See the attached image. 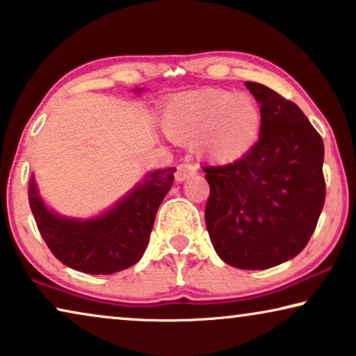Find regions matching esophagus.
<instances>
[{"label": "esophagus", "instance_id": "1", "mask_svg": "<svg viewBox=\"0 0 356 356\" xmlns=\"http://www.w3.org/2000/svg\"><path fill=\"white\" fill-rule=\"evenodd\" d=\"M196 174H198V164L193 161L180 163L177 166V171H176V179L179 180V182H184V180L193 177V176H196Z\"/></svg>", "mask_w": 356, "mask_h": 356}]
</instances>
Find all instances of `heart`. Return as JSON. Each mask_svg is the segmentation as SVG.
<instances>
[{
	"label": "heart",
	"instance_id": "b5f03b06",
	"mask_svg": "<svg viewBox=\"0 0 356 356\" xmlns=\"http://www.w3.org/2000/svg\"><path fill=\"white\" fill-rule=\"evenodd\" d=\"M261 124V108L251 95L220 89L180 94L169 100L163 115L171 139H200L201 150L216 161L238 160L251 150Z\"/></svg>",
	"mask_w": 356,
	"mask_h": 356
}]
</instances>
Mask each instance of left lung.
Segmentation results:
<instances>
[{"mask_svg":"<svg viewBox=\"0 0 356 356\" xmlns=\"http://www.w3.org/2000/svg\"><path fill=\"white\" fill-rule=\"evenodd\" d=\"M261 104L259 140L229 164L203 166L204 219L217 256L241 270H264L307 246L325 206L321 136L294 102L246 81Z\"/></svg>","mask_w":356,"mask_h":356,"instance_id":"left-lung-1","label":"left lung"}]
</instances>
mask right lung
Wrapping results in <instances>:
<instances>
[{
	"label": "right lung",
	"instance_id": "obj_1",
	"mask_svg": "<svg viewBox=\"0 0 356 356\" xmlns=\"http://www.w3.org/2000/svg\"><path fill=\"white\" fill-rule=\"evenodd\" d=\"M176 168L155 171L107 214L92 220L63 219L46 209L30 180L29 200L42 240L59 261L79 272L110 275L140 261L156 211L171 190Z\"/></svg>",
	"mask_w": 356,
	"mask_h": 356
}]
</instances>
